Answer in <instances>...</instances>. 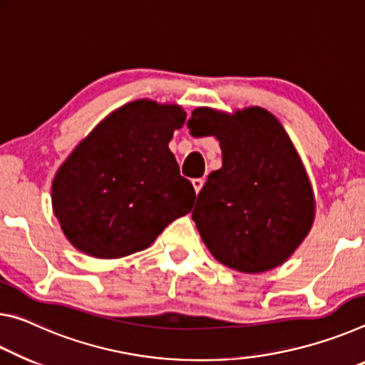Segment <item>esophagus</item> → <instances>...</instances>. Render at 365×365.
<instances>
[{"mask_svg":"<svg viewBox=\"0 0 365 365\" xmlns=\"http://www.w3.org/2000/svg\"><path fill=\"white\" fill-rule=\"evenodd\" d=\"M192 186H194V190L195 194L200 192V189L204 187V179L202 178H197V179H192Z\"/></svg>","mask_w":365,"mask_h":365,"instance_id":"1","label":"esophagus"}]
</instances>
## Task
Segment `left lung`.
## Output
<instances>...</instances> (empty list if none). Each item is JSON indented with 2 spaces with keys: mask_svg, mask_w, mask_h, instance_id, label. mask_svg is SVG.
Instances as JSON below:
<instances>
[{
  "mask_svg": "<svg viewBox=\"0 0 365 365\" xmlns=\"http://www.w3.org/2000/svg\"><path fill=\"white\" fill-rule=\"evenodd\" d=\"M190 121L220 142L223 158L192 212L202 241L232 270L283 265L312 228L315 197L282 123L260 106L235 113L200 106Z\"/></svg>",
  "mask_w": 365,
  "mask_h": 365,
  "instance_id": "1",
  "label": "left lung"
}]
</instances>
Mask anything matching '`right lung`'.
Wrapping results in <instances>:
<instances>
[{"mask_svg":"<svg viewBox=\"0 0 365 365\" xmlns=\"http://www.w3.org/2000/svg\"><path fill=\"white\" fill-rule=\"evenodd\" d=\"M175 103L134 100L106 116L59 166L53 213L68 241L97 259L147 249L192 210L195 190L168 143L186 123Z\"/></svg>","mask_w":365,"mask_h":365,"instance_id":"obj_1","label":"right lung"}]
</instances>
